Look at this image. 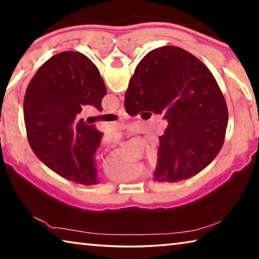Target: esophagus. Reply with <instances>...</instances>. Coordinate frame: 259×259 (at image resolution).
Here are the masks:
<instances>
[{
  "mask_svg": "<svg viewBox=\"0 0 259 259\" xmlns=\"http://www.w3.org/2000/svg\"><path fill=\"white\" fill-rule=\"evenodd\" d=\"M116 114L119 116H125L126 115V113H125V111H124V108L123 107H121V108H119L116 111Z\"/></svg>",
  "mask_w": 259,
  "mask_h": 259,
  "instance_id": "34e87169",
  "label": "esophagus"
}]
</instances>
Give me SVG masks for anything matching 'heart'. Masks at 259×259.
Here are the masks:
<instances>
[{"instance_id":"obj_1","label":"heart","mask_w":259,"mask_h":259,"mask_svg":"<svg viewBox=\"0 0 259 259\" xmlns=\"http://www.w3.org/2000/svg\"><path fill=\"white\" fill-rule=\"evenodd\" d=\"M157 161H159V153L156 150H151L147 153L148 164L151 166H155L157 164ZM103 171L105 176L114 182H128L142 174V170L131 165L117 155L104 162Z\"/></svg>"}]
</instances>
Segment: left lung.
<instances>
[{"instance_id": "obj_1", "label": "left lung", "mask_w": 259, "mask_h": 259, "mask_svg": "<svg viewBox=\"0 0 259 259\" xmlns=\"http://www.w3.org/2000/svg\"><path fill=\"white\" fill-rule=\"evenodd\" d=\"M106 93L96 65L76 51L52 56L27 87L24 120L29 146L43 164L68 181L97 184L94 155L103 134L78 114L82 105L103 111Z\"/></svg>"}]
</instances>
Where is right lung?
<instances>
[{
    "instance_id": "obj_1",
    "label": "right lung",
    "mask_w": 259,
    "mask_h": 259,
    "mask_svg": "<svg viewBox=\"0 0 259 259\" xmlns=\"http://www.w3.org/2000/svg\"><path fill=\"white\" fill-rule=\"evenodd\" d=\"M126 113L164 112L168 121L159 137L156 182L177 183L195 176L224 144L229 112L208 67L178 47L148 52L136 67L124 97Z\"/></svg>"
}]
</instances>
